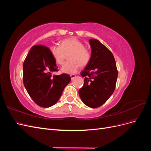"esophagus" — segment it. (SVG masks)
Segmentation results:
<instances>
[{"label": "esophagus", "instance_id": "1", "mask_svg": "<svg viewBox=\"0 0 151 151\" xmlns=\"http://www.w3.org/2000/svg\"><path fill=\"white\" fill-rule=\"evenodd\" d=\"M76 75L75 74H71L70 75V77H71V79H72V80H73V79H74V78H75V77H76Z\"/></svg>", "mask_w": 151, "mask_h": 151}]
</instances>
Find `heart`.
I'll use <instances>...</instances> for the list:
<instances>
[{
	"label": "heart",
	"instance_id": "heart-1",
	"mask_svg": "<svg viewBox=\"0 0 151 151\" xmlns=\"http://www.w3.org/2000/svg\"><path fill=\"white\" fill-rule=\"evenodd\" d=\"M50 53L55 62L62 65L67 55L68 61L62 67V72L65 74H74L78 70L79 65L84 67L88 64L91 54L84 44L77 38H68L62 41L60 46L54 45L50 47Z\"/></svg>",
	"mask_w": 151,
	"mask_h": 151
}]
</instances>
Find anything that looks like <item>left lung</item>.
I'll list each match as a JSON object with an SVG mask.
<instances>
[{"mask_svg": "<svg viewBox=\"0 0 151 151\" xmlns=\"http://www.w3.org/2000/svg\"><path fill=\"white\" fill-rule=\"evenodd\" d=\"M91 57L81 75L84 84L79 89L83 102L90 108L101 106L115 91L118 70L112 53L96 39L89 40Z\"/></svg>", "mask_w": 151, "mask_h": 151, "instance_id": "1", "label": "left lung"}]
</instances>
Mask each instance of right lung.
I'll use <instances>...</instances> for the list:
<instances>
[{"label":"right lung","mask_w":151,"mask_h":151,"mask_svg":"<svg viewBox=\"0 0 151 151\" xmlns=\"http://www.w3.org/2000/svg\"><path fill=\"white\" fill-rule=\"evenodd\" d=\"M58 70L48 47L37 45L31 48L23 63V83L38 106L48 108L54 105L71 81L67 74L52 75Z\"/></svg>","instance_id":"add662e5"}]
</instances>
